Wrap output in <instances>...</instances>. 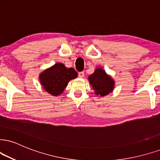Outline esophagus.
I'll list each match as a JSON object with an SVG mask.
<instances>
[{
  "label": "esophagus",
  "mask_w": 160,
  "mask_h": 160,
  "mask_svg": "<svg viewBox=\"0 0 160 160\" xmlns=\"http://www.w3.org/2000/svg\"><path fill=\"white\" fill-rule=\"evenodd\" d=\"M84 76V72H83V71L78 72V77H79V78H83Z\"/></svg>",
  "instance_id": "esophagus-1"
}]
</instances>
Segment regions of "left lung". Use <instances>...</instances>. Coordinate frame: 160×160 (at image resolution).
Instances as JSON below:
<instances>
[{
  "label": "left lung",
  "instance_id": "obj_1",
  "mask_svg": "<svg viewBox=\"0 0 160 160\" xmlns=\"http://www.w3.org/2000/svg\"><path fill=\"white\" fill-rule=\"evenodd\" d=\"M88 79L92 88L95 90V94L102 97L113 91L115 85L114 80L101 68H96Z\"/></svg>",
  "mask_w": 160,
  "mask_h": 160
}]
</instances>
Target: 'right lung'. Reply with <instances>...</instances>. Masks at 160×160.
<instances>
[{"label": "right lung", "instance_id": "add662e5", "mask_svg": "<svg viewBox=\"0 0 160 160\" xmlns=\"http://www.w3.org/2000/svg\"><path fill=\"white\" fill-rule=\"evenodd\" d=\"M77 76L78 73L73 68H68L62 63H56L41 72L39 80L47 92L57 96L62 93L69 82Z\"/></svg>", "mask_w": 160, "mask_h": 160}]
</instances>
